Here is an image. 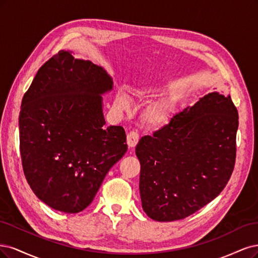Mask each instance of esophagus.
I'll return each instance as SVG.
<instances>
[{
    "mask_svg": "<svg viewBox=\"0 0 258 258\" xmlns=\"http://www.w3.org/2000/svg\"><path fill=\"white\" fill-rule=\"evenodd\" d=\"M139 140V134L137 132L132 131L127 134V145L130 148H134Z\"/></svg>",
    "mask_w": 258,
    "mask_h": 258,
    "instance_id": "obj_1",
    "label": "esophagus"
}]
</instances>
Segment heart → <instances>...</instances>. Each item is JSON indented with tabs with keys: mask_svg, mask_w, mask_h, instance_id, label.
Masks as SVG:
<instances>
[{
	"mask_svg": "<svg viewBox=\"0 0 258 258\" xmlns=\"http://www.w3.org/2000/svg\"><path fill=\"white\" fill-rule=\"evenodd\" d=\"M159 93V89L154 87H140L132 91V97L135 101H145L150 97L155 96ZM115 104L118 107L122 108L123 110L130 109V104L125 96L120 94L115 99ZM170 118V108L167 103H157L149 107L144 114V119L149 126L160 127L165 125Z\"/></svg>",
	"mask_w": 258,
	"mask_h": 258,
	"instance_id": "1",
	"label": "heart"
}]
</instances>
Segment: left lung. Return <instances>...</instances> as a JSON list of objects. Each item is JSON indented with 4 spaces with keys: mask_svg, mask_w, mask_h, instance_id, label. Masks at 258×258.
<instances>
[{
    "mask_svg": "<svg viewBox=\"0 0 258 258\" xmlns=\"http://www.w3.org/2000/svg\"><path fill=\"white\" fill-rule=\"evenodd\" d=\"M238 119L230 96L212 92L139 140V190L149 218L182 220L222 192L235 166Z\"/></svg>",
    "mask_w": 258,
    "mask_h": 258,
    "instance_id": "1",
    "label": "left lung"
}]
</instances>
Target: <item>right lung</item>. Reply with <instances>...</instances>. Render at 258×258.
Wrapping results in <instances>:
<instances>
[{
  "instance_id": "obj_1",
  "label": "right lung",
  "mask_w": 258,
  "mask_h": 258,
  "mask_svg": "<svg viewBox=\"0 0 258 258\" xmlns=\"http://www.w3.org/2000/svg\"><path fill=\"white\" fill-rule=\"evenodd\" d=\"M112 86L102 66L61 50L41 66L24 93L19 114L23 172L34 194L52 209H86L127 151L124 128L105 126L102 95Z\"/></svg>"
}]
</instances>
